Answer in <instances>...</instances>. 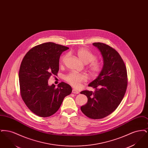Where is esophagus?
Masks as SVG:
<instances>
[{
  "mask_svg": "<svg viewBox=\"0 0 148 148\" xmlns=\"http://www.w3.org/2000/svg\"><path fill=\"white\" fill-rule=\"evenodd\" d=\"M72 92H73V93H74V94H77L79 93V92H78V91L77 90H75V89H73V90H72Z\"/></svg>",
  "mask_w": 148,
  "mask_h": 148,
  "instance_id": "34e87169",
  "label": "esophagus"
}]
</instances>
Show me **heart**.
Returning <instances> with one entry per match:
<instances>
[{
  "label": "heart",
  "instance_id": "obj_1",
  "mask_svg": "<svg viewBox=\"0 0 148 148\" xmlns=\"http://www.w3.org/2000/svg\"><path fill=\"white\" fill-rule=\"evenodd\" d=\"M76 54L79 59L83 63H90L88 65V70L90 75L92 77H96L100 73L103 68V63L101 61L96 59V56L89 50L81 48L76 51ZM68 57L67 54L62 56L60 62L64 63ZM65 80L71 85L75 88H79L82 83L87 81L86 75L82 74H79L76 72H71L65 77Z\"/></svg>",
  "mask_w": 148,
  "mask_h": 148
}]
</instances>
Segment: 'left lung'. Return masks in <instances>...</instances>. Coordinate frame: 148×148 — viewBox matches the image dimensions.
I'll return each instance as SVG.
<instances>
[{"label": "left lung", "mask_w": 148, "mask_h": 148, "mask_svg": "<svg viewBox=\"0 0 148 148\" xmlns=\"http://www.w3.org/2000/svg\"><path fill=\"white\" fill-rule=\"evenodd\" d=\"M92 45L101 53L103 66L98 77L88 85L95 90L80 92L88 98L87 103L81 106V110L90 119H100L113 113L120 104L127 90V71L116 50L102 42Z\"/></svg>", "instance_id": "1"}]
</instances>
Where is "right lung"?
Segmentation results:
<instances>
[{
	"label": "right lung",
	"mask_w": 148,
	"mask_h": 148,
	"mask_svg": "<svg viewBox=\"0 0 148 148\" xmlns=\"http://www.w3.org/2000/svg\"><path fill=\"white\" fill-rule=\"evenodd\" d=\"M69 48L52 42L32 48L21 62L19 72L21 98L34 114L48 117L56 113L64 98L72 92L64 82L48 85V80L57 75L61 54Z\"/></svg>",
	"instance_id": "right-lung-1"
}]
</instances>
